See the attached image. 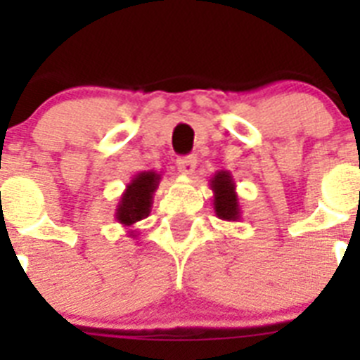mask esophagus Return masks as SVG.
<instances>
[{"mask_svg": "<svg viewBox=\"0 0 360 360\" xmlns=\"http://www.w3.org/2000/svg\"><path fill=\"white\" fill-rule=\"evenodd\" d=\"M178 171L182 174H193L196 169V157L193 155H187V157H180L176 160Z\"/></svg>", "mask_w": 360, "mask_h": 360, "instance_id": "obj_1", "label": "esophagus"}]
</instances>
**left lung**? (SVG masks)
<instances>
[{
	"instance_id": "obj_1",
	"label": "left lung",
	"mask_w": 360,
	"mask_h": 360,
	"mask_svg": "<svg viewBox=\"0 0 360 360\" xmlns=\"http://www.w3.org/2000/svg\"><path fill=\"white\" fill-rule=\"evenodd\" d=\"M212 189V205L219 219L238 221L241 219V205L236 193V184L229 171H218L209 180Z\"/></svg>"
}]
</instances>
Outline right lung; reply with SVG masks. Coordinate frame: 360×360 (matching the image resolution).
<instances>
[{
    "instance_id": "1",
    "label": "right lung",
    "mask_w": 360,
    "mask_h": 360,
    "mask_svg": "<svg viewBox=\"0 0 360 360\" xmlns=\"http://www.w3.org/2000/svg\"><path fill=\"white\" fill-rule=\"evenodd\" d=\"M162 174L157 171H141L126 186L115 209V219L122 227L129 229L148 218L151 212L153 195L157 191ZM131 238H136V231H128Z\"/></svg>"
}]
</instances>
